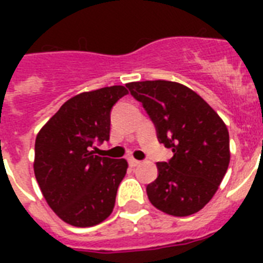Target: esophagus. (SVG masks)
I'll return each mask as SVG.
<instances>
[{
	"label": "esophagus",
	"instance_id": "esophagus-1",
	"mask_svg": "<svg viewBox=\"0 0 263 263\" xmlns=\"http://www.w3.org/2000/svg\"><path fill=\"white\" fill-rule=\"evenodd\" d=\"M128 162H129V166H132V168H135V166H139L140 165V161L135 160V158H129Z\"/></svg>",
	"mask_w": 263,
	"mask_h": 263
}]
</instances>
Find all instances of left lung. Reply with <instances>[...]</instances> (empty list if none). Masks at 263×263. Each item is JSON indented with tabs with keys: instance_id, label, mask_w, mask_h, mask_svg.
Segmentation results:
<instances>
[{
	"instance_id": "1",
	"label": "left lung",
	"mask_w": 263,
	"mask_h": 263,
	"mask_svg": "<svg viewBox=\"0 0 263 263\" xmlns=\"http://www.w3.org/2000/svg\"><path fill=\"white\" fill-rule=\"evenodd\" d=\"M172 148L168 162H157L158 177L146 188L154 208L175 217L191 216L209 203L228 169V128L202 97L184 84L146 80L125 84Z\"/></svg>"
}]
</instances>
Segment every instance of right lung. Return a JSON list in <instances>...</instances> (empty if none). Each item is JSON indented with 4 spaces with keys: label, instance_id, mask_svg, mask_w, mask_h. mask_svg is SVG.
Returning <instances> with one entry per match:
<instances>
[{
    "label": "right lung",
    "instance_id": "add662e5",
    "mask_svg": "<svg viewBox=\"0 0 263 263\" xmlns=\"http://www.w3.org/2000/svg\"><path fill=\"white\" fill-rule=\"evenodd\" d=\"M128 94L124 86L82 92L68 99L35 140L34 173L43 198L73 227H94L110 216L127 173L124 158L95 156L110 134V110Z\"/></svg>",
    "mask_w": 263,
    "mask_h": 263
}]
</instances>
